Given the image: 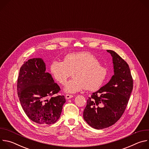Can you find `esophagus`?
<instances>
[{
  "mask_svg": "<svg viewBox=\"0 0 149 149\" xmlns=\"http://www.w3.org/2000/svg\"><path fill=\"white\" fill-rule=\"evenodd\" d=\"M73 97H74V95H70V94H67V95H65V98H66V99H67V100L70 99V98H72Z\"/></svg>",
  "mask_w": 149,
  "mask_h": 149,
  "instance_id": "esophagus-1",
  "label": "esophagus"
}]
</instances>
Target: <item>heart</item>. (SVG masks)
<instances>
[{
	"mask_svg": "<svg viewBox=\"0 0 149 149\" xmlns=\"http://www.w3.org/2000/svg\"><path fill=\"white\" fill-rule=\"evenodd\" d=\"M51 73L61 85L65 84L72 73L73 78L66 84L64 91L75 93L84 88L88 91L100 88L107 76V70L94 55L82 52L66 55L63 62L53 61Z\"/></svg>",
	"mask_w": 149,
	"mask_h": 149,
	"instance_id": "obj_1",
	"label": "heart"
}]
</instances>
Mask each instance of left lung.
I'll return each mask as SVG.
<instances>
[{
  "mask_svg": "<svg viewBox=\"0 0 149 149\" xmlns=\"http://www.w3.org/2000/svg\"><path fill=\"white\" fill-rule=\"evenodd\" d=\"M107 51L113 58L114 75L107 84L88 97L83 112L84 120L98 130L113 125L121 118L133 88L127 63L114 51Z\"/></svg>",
  "mask_w": 149,
  "mask_h": 149,
  "instance_id": "1",
  "label": "left lung"
}]
</instances>
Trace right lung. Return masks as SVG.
<instances>
[{
	"instance_id": "right-lung-1",
	"label": "right lung",
	"mask_w": 149,
	"mask_h": 149,
	"mask_svg": "<svg viewBox=\"0 0 149 149\" xmlns=\"http://www.w3.org/2000/svg\"><path fill=\"white\" fill-rule=\"evenodd\" d=\"M17 91L22 109L32 121L39 124H51L59 118L66 100L63 95L53 96L60 88L46 72L42 58L24 62L19 70Z\"/></svg>"
}]
</instances>
